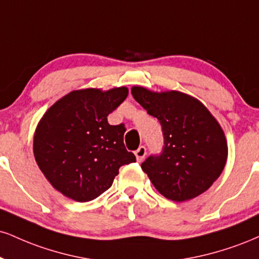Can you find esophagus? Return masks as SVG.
Listing matches in <instances>:
<instances>
[{
	"instance_id": "esophagus-1",
	"label": "esophagus",
	"mask_w": 259,
	"mask_h": 259,
	"mask_svg": "<svg viewBox=\"0 0 259 259\" xmlns=\"http://www.w3.org/2000/svg\"><path fill=\"white\" fill-rule=\"evenodd\" d=\"M146 153H147V152H146L145 146H140V147L135 151V155H136V159H138V161H142L143 159H145Z\"/></svg>"
}]
</instances>
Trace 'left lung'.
I'll return each mask as SVG.
<instances>
[{
    "instance_id": "1",
    "label": "left lung",
    "mask_w": 259,
    "mask_h": 259,
    "mask_svg": "<svg viewBox=\"0 0 259 259\" xmlns=\"http://www.w3.org/2000/svg\"><path fill=\"white\" fill-rule=\"evenodd\" d=\"M134 99L159 120L164 136L160 154L141 164L157 191L174 201H186L207 191L228 157L219 121L199 100L175 92L154 93L133 87Z\"/></svg>"
}]
</instances>
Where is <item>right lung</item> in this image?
Wrapping results in <instances>:
<instances>
[{"label":"right lung","instance_id":"add662e5","mask_svg":"<svg viewBox=\"0 0 259 259\" xmlns=\"http://www.w3.org/2000/svg\"><path fill=\"white\" fill-rule=\"evenodd\" d=\"M125 87L80 89L58 100L39 120L33 154L46 179L65 197L90 201L107 191L119 167L136 161L124 146V124L107 116L126 99Z\"/></svg>","mask_w":259,"mask_h":259}]
</instances>
